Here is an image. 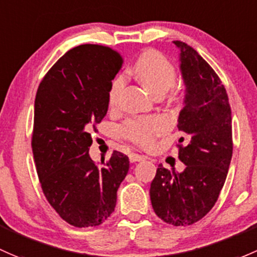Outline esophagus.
Wrapping results in <instances>:
<instances>
[{
	"label": "esophagus",
	"mask_w": 257,
	"mask_h": 257,
	"mask_svg": "<svg viewBox=\"0 0 257 257\" xmlns=\"http://www.w3.org/2000/svg\"><path fill=\"white\" fill-rule=\"evenodd\" d=\"M144 156L143 155H139V154H136V153H132L129 154V161L131 163H138V161H142L144 160Z\"/></svg>",
	"instance_id": "34e87169"
}]
</instances>
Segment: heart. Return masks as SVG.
I'll use <instances>...</instances> for the list:
<instances>
[{
    "instance_id": "obj_1",
    "label": "heart",
    "mask_w": 257,
    "mask_h": 257,
    "mask_svg": "<svg viewBox=\"0 0 257 257\" xmlns=\"http://www.w3.org/2000/svg\"><path fill=\"white\" fill-rule=\"evenodd\" d=\"M133 74L153 96L161 97L170 90L166 101L175 102L177 99V92L171 88L176 81V69L159 51L148 50L143 53L133 65ZM124 82L125 81L123 76H118L113 80L108 94L110 106L117 103ZM165 131L166 124L159 117L133 118L120 126L121 137L139 147H149L153 144L154 139Z\"/></svg>"
}]
</instances>
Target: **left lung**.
Wrapping results in <instances>:
<instances>
[{"instance_id":"8db88e82","label":"left lung","mask_w":257,"mask_h":257,"mask_svg":"<svg viewBox=\"0 0 257 257\" xmlns=\"http://www.w3.org/2000/svg\"><path fill=\"white\" fill-rule=\"evenodd\" d=\"M186 85L185 106L178 115V159L182 172L159 165L150 185L154 212L165 223L191 225L212 209L228 175L233 155L231 109L225 88L210 65L186 43L175 40Z\"/></svg>"}]
</instances>
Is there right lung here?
Returning <instances> with one entry per match:
<instances>
[{
  "mask_svg": "<svg viewBox=\"0 0 257 257\" xmlns=\"http://www.w3.org/2000/svg\"><path fill=\"white\" fill-rule=\"evenodd\" d=\"M121 64L110 48L79 45L53 65L37 91L32 149L38 177L50 206L77 228L99 225L114 212L128 174L129 159L119 151L102 166L88 154Z\"/></svg>",
  "mask_w": 257,
  "mask_h": 257,
  "instance_id": "obj_1",
  "label": "right lung"
}]
</instances>
